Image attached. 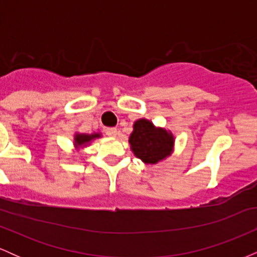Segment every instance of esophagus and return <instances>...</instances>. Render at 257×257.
I'll return each mask as SVG.
<instances>
[{
    "label": "esophagus",
    "mask_w": 257,
    "mask_h": 257,
    "mask_svg": "<svg viewBox=\"0 0 257 257\" xmlns=\"http://www.w3.org/2000/svg\"><path fill=\"white\" fill-rule=\"evenodd\" d=\"M105 133L108 135V137H116L118 132H117V128H113V126H112V128H106Z\"/></svg>",
    "instance_id": "1"
}]
</instances>
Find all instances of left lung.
I'll list each match as a JSON object with an SVG mask.
<instances>
[{
  "label": "left lung",
  "instance_id": "left-lung-1",
  "mask_svg": "<svg viewBox=\"0 0 257 257\" xmlns=\"http://www.w3.org/2000/svg\"><path fill=\"white\" fill-rule=\"evenodd\" d=\"M129 143L138 158L145 163L156 164L170 155L174 139L164 129L155 128L150 120L139 119L135 122Z\"/></svg>",
  "mask_w": 257,
  "mask_h": 257
}]
</instances>
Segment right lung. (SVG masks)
I'll return each instance as SVG.
<instances>
[{
	"label": "right lung",
	"mask_w": 257,
	"mask_h": 257,
	"mask_svg": "<svg viewBox=\"0 0 257 257\" xmlns=\"http://www.w3.org/2000/svg\"><path fill=\"white\" fill-rule=\"evenodd\" d=\"M100 137L99 134H91V135H85V134H77L75 137V144L76 146H81V145H84V144L89 143L90 140H93V139Z\"/></svg>",
	"instance_id": "obj_1"
}]
</instances>
